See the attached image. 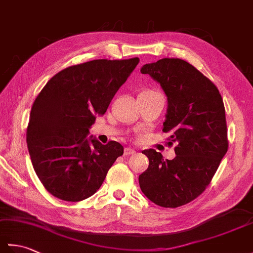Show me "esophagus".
Returning a JSON list of instances; mask_svg holds the SVG:
<instances>
[{
  "label": "esophagus",
  "instance_id": "1",
  "mask_svg": "<svg viewBox=\"0 0 253 253\" xmlns=\"http://www.w3.org/2000/svg\"><path fill=\"white\" fill-rule=\"evenodd\" d=\"M133 153H136L135 149L125 148V150H124V154H125V155H130V154H133Z\"/></svg>",
  "mask_w": 253,
  "mask_h": 253
}]
</instances>
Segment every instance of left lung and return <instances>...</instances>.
I'll list each match as a JSON object with an SVG mask.
<instances>
[{"mask_svg":"<svg viewBox=\"0 0 253 253\" xmlns=\"http://www.w3.org/2000/svg\"><path fill=\"white\" fill-rule=\"evenodd\" d=\"M168 98L163 131L176 142L173 160L143 150L149 168L139 175L141 191L163 208H177L200 196L228 149L225 109L211 80L180 58H162L140 68Z\"/></svg>","mask_w":253,"mask_h":253,"instance_id":"left-lung-1","label":"left lung"}]
</instances>
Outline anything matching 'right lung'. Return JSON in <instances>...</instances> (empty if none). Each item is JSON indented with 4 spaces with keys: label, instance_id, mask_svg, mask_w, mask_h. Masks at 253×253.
Instances as JSON below:
<instances>
[{
    "label": "right lung",
    "instance_id": "right-lung-1",
    "mask_svg": "<svg viewBox=\"0 0 253 253\" xmlns=\"http://www.w3.org/2000/svg\"><path fill=\"white\" fill-rule=\"evenodd\" d=\"M138 63V57L94 60L67 67L37 96L27 146L36 174L51 195L71 202L91 197L123 155L121 143L102 144L89 129Z\"/></svg>",
    "mask_w": 253,
    "mask_h": 253
}]
</instances>
